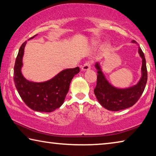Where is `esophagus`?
I'll return each instance as SVG.
<instances>
[{
	"instance_id": "obj_1",
	"label": "esophagus",
	"mask_w": 156,
	"mask_h": 156,
	"mask_svg": "<svg viewBox=\"0 0 156 156\" xmlns=\"http://www.w3.org/2000/svg\"><path fill=\"white\" fill-rule=\"evenodd\" d=\"M91 69V62H85L83 66H82V67H81V69H82V71H83V72L87 71L89 69Z\"/></svg>"
}]
</instances>
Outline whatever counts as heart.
Returning <instances> with one entry per match:
<instances>
[{
  "label": "heart",
  "mask_w": 156,
  "mask_h": 156,
  "mask_svg": "<svg viewBox=\"0 0 156 156\" xmlns=\"http://www.w3.org/2000/svg\"><path fill=\"white\" fill-rule=\"evenodd\" d=\"M98 41H94L92 42V45L93 46H96L98 45ZM109 47H110V44L109 43H106L104 44L103 47H102V49L104 50H107L109 48Z\"/></svg>",
  "instance_id": "b5f03b06"
}]
</instances>
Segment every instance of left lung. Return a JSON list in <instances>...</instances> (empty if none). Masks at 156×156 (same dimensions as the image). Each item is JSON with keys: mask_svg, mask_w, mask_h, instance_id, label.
<instances>
[{"mask_svg": "<svg viewBox=\"0 0 156 156\" xmlns=\"http://www.w3.org/2000/svg\"><path fill=\"white\" fill-rule=\"evenodd\" d=\"M131 42L136 43L135 41ZM138 53L142 58L141 77L138 83L127 88L120 89L113 86L107 80L100 63L96 62L95 65L98 75L94 94L99 103L105 109L113 112L127 109L133 106L142 96L147 81V70L146 60L140 47H138Z\"/></svg>", "mask_w": 156, "mask_h": 156, "instance_id": "8db88e82", "label": "left lung"}]
</instances>
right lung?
<instances>
[{
	"mask_svg": "<svg viewBox=\"0 0 156 156\" xmlns=\"http://www.w3.org/2000/svg\"><path fill=\"white\" fill-rule=\"evenodd\" d=\"M26 43L27 41L20 46L16 59L14 71L16 88L21 98L30 109L40 112H52L63 104L71 81L80 72V69L77 67L64 69L50 80L41 83L28 80L21 72Z\"/></svg>",
	"mask_w": 156,
	"mask_h": 156,
	"instance_id": "right-lung-1",
	"label": "right lung"
}]
</instances>
